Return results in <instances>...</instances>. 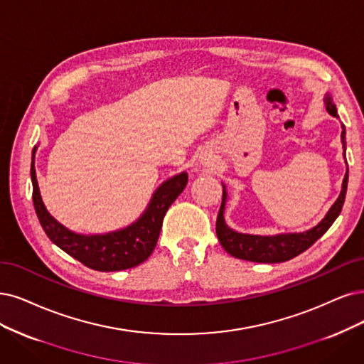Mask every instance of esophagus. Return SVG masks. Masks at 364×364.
I'll use <instances>...</instances> for the list:
<instances>
[{
	"instance_id": "34e87169",
	"label": "esophagus",
	"mask_w": 364,
	"mask_h": 364,
	"mask_svg": "<svg viewBox=\"0 0 364 364\" xmlns=\"http://www.w3.org/2000/svg\"><path fill=\"white\" fill-rule=\"evenodd\" d=\"M203 165H210V161H208V159H203Z\"/></svg>"
}]
</instances>
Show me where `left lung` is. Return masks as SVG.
I'll list each match as a JSON object with an SVG mask.
<instances>
[{
  "label": "left lung",
  "mask_w": 364,
  "mask_h": 364,
  "mask_svg": "<svg viewBox=\"0 0 364 364\" xmlns=\"http://www.w3.org/2000/svg\"><path fill=\"white\" fill-rule=\"evenodd\" d=\"M326 107L333 117H338V109H336V105L333 103L330 96H327L326 99ZM342 142L345 148V129L342 130ZM346 187H348V171L345 173V178L342 183V192L338 200L333 204V207L327 213V216L322 219L315 228H312V230H309L306 232L279 234L273 237L249 235V234H240L232 231L231 228L225 223V219H223L225 203H226V192L223 189L222 205H220V210L218 214V222H216L218 238L220 241L222 247L238 259L252 261V262H264V264L289 261L297 257V255H300L301 252H304L306 249L311 247L318 238H321L327 232V230L333 225V222L338 219L345 203Z\"/></svg>",
  "instance_id": "obj_1"
}]
</instances>
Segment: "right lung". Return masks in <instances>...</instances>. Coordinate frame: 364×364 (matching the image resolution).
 <instances>
[{"mask_svg": "<svg viewBox=\"0 0 364 364\" xmlns=\"http://www.w3.org/2000/svg\"><path fill=\"white\" fill-rule=\"evenodd\" d=\"M34 153L31 157L33 203L43 231L52 243H55L72 258L97 272H119L142 264L153 253L160 235L164 218L187 184V173L169 178L161 184L151 198L145 213L133 225L124 230L105 235H79L67 230L53 219L38 192L34 169Z\"/></svg>", "mask_w": 364, "mask_h": 364, "instance_id": "right-lung-1", "label": "right lung"}]
</instances>
